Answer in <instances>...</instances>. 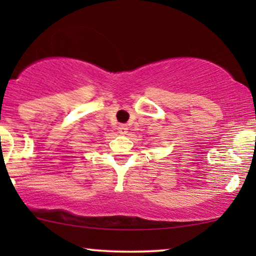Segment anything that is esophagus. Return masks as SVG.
<instances>
[{
	"mask_svg": "<svg viewBox=\"0 0 256 256\" xmlns=\"http://www.w3.org/2000/svg\"><path fill=\"white\" fill-rule=\"evenodd\" d=\"M118 132H120L121 135H126L128 132V128H127V126L126 124H121L120 127H118Z\"/></svg>",
	"mask_w": 256,
	"mask_h": 256,
	"instance_id": "obj_1",
	"label": "esophagus"
}]
</instances>
